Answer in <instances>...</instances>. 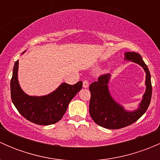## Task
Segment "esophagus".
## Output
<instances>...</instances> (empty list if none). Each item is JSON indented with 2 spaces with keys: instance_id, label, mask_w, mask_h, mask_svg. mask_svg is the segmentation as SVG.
Wrapping results in <instances>:
<instances>
[{
  "instance_id": "1",
  "label": "esophagus",
  "mask_w": 160,
  "mask_h": 160,
  "mask_svg": "<svg viewBox=\"0 0 160 160\" xmlns=\"http://www.w3.org/2000/svg\"><path fill=\"white\" fill-rule=\"evenodd\" d=\"M88 87H89V83H88V80H84V81L83 82V88H88Z\"/></svg>"
}]
</instances>
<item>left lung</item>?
<instances>
[{
  "mask_svg": "<svg viewBox=\"0 0 160 160\" xmlns=\"http://www.w3.org/2000/svg\"><path fill=\"white\" fill-rule=\"evenodd\" d=\"M124 59L132 61L142 67L146 72V91L138 108L134 111L125 110L118 104L109 91L108 83L111 74L101 76L97 82L90 86V114L96 124L108 129H119L128 126L139 119L148 109L152 97L151 76L148 67L138 53L126 52Z\"/></svg>",
  "mask_w": 160,
  "mask_h": 160,
  "instance_id": "obj_1",
  "label": "left lung"
}]
</instances>
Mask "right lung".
I'll list each match as a JSON object with an SVG mask.
<instances>
[{
	"label": "right lung",
	"mask_w": 160,
	"mask_h": 160,
	"mask_svg": "<svg viewBox=\"0 0 160 160\" xmlns=\"http://www.w3.org/2000/svg\"><path fill=\"white\" fill-rule=\"evenodd\" d=\"M25 52L24 51L22 54ZM18 60L14 63L11 80V97L18 112L32 123L49 125L59 122L69 104L82 89V81L70 85L62 83L54 91L44 96H30L21 88L18 78Z\"/></svg>",
	"instance_id": "obj_1"
}]
</instances>
